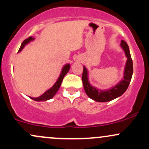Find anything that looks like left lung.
<instances>
[{
	"label": "left lung",
	"mask_w": 149,
	"mask_h": 149,
	"mask_svg": "<svg viewBox=\"0 0 149 149\" xmlns=\"http://www.w3.org/2000/svg\"><path fill=\"white\" fill-rule=\"evenodd\" d=\"M120 47L125 52V56L127 58L124 70L123 78L112 88L107 90H100L98 88L91 86L88 80V71L87 68L83 66V72L82 75V81L86 93L90 98L96 102H109L112 100L117 98L122 95L127 91L130 85L132 74H133V62L131 58V54L128 45L125 41L122 40Z\"/></svg>",
	"instance_id": "8db88e82"
}]
</instances>
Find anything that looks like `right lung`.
<instances>
[{"label":"right lung","mask_w":149,"mask_h":149,"mask_svg":"<svg viewBox=\"0 0 149 149\" xmlns=\"http://www.w3.org/2000/svg\"><path fill=\"white\" fill-rule=\"evenodd\" d=\"M34 40H35V38L32 37H29L27 39H26V40L22 42V45H21L20 48H19L18 52H20L23 49L24 47H25L27 44H29V42H32V41H33ZM70 67H71V65H70L69 63H67V64H65L64 66H63V67L61 69V73H60L59 76H58V79H57L56 82L54 83V85L52 88H50L49 89L47 90L46 92L44 93L42 95L39 96V97H30L31 99L33 100L37 101V102H40V101H47L48 100L52 99V97L55 95V94H56L57 91H58V89H59L60 86H61V85L62 81H63V78H64V76H66V73H68V71H69Z\"/></svg>","instance_id":"add662e5"}]
</instances>
